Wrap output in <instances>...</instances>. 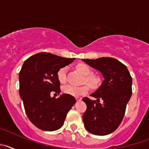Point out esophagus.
Here are the masks:
<instances>
[{
  "label": "esophagus",
  "mask_w": 149,
  "mask_h": 149,
  "mask_svg": "<svg viewBox=\"0 0 149 149\" xmlns=\"http://www.w3.org/2000/svg\"><path fill=\"white\" fill-rule=\"evenodd\" d=\"M76 100H77V101H80L82 100V98H81V97H76Z\"/></svg>",
  "instance_id": "obj_1"
}]
</instances>
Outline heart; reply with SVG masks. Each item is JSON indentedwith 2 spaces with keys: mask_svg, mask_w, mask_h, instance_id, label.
<instances>
[{
  "mask_svg": "<svg viewBox=\"0 0 149 149\" xmlns=\"http://www.w3.org/2000/svg\"><path fill=\"white\" fill-rule=\"evenodd\" d=\"M76 68L78 72L85 75L84 81L91 87H95L98 84V78L94 75L91 74V69L88 65L84 63H79L76 65ZM57 79L61 84H64L66 81V68L63 67L60 68L56 74ZM89 90L87 85H83L81 86L67 85L63 86V92L65 94L70 95L72 96H81L86 94Z\"/></svg>",
  "mask_w": 149,
  "mask_h": 149,
  "instance_id": "obj_1",
  "label": "heart"
}]
</instances>
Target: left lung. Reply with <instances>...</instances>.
<instances>
[{"label": "left lung", "instance_id": "left-lung-1", "mask_svg": "<svg viewBox=\"0 0 149 149\" xmlns=\"http://www.w3.org/2000/svg\"><path fill=\"white\" fill-rule=\"evenodd\" d=\"M84 62L100 71L104 80L100 87L91 94L97 98H83L86 112L83 115L84 126L91 134L104 136L116 131L125 113L126 106L132 95V77L127 67L116 59L101 57L84 59ZM103 101L100 103V99Z\"/></svg>", "mask_w": 149, "mask_h": 149}]
</instances>
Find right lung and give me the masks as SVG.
Returning a JSON list of instances; mask_svg holds the SVG:
<instances>
[{"label": "right lung", "instance_id": "right-lung-1", "mask_svg": "<svg viewBox=\"0 0 149 149\" xmlns=\"http://www.w3.org/2000/svg\"><path fill=\"white\" fill-rule=\"evenodd\" d=\"M74 60L42 52L29 57L22 65L19 95L29 120L41 130L53 131L60 128L68 112L76 103L74 97L68 94L58 98L51 97V93H60L58 70Z\"/></svg>", "mask_w": 149, "mask_h": 149}]
</instances>
